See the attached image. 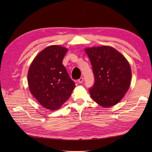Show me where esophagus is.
Here are the masks:
<instances>
[{"mask_svg":"<svg viewBox=\"0 0 152 152\" xmlns=\"http://www.w3.org/2000/svg\"><path fill=\"white\" fill-rule=\"evenodd\" d=\"M83 81H84V79H83V77H80L79 80H78V83H82L83 82Z\"/></svg>","mask_w":152,"mask_h":152,"instance_id":"1","label":"esophagus"}]
</instances>
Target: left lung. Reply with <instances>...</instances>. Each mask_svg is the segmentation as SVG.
I'll use <instances>...</instances> for the list:
<instances>
[{
    "instance_id": "left-lung-1",
    "label": "left lung",
    "mask_w": 152,
    "mask_h": 152,
    "mask_svg": "<svg viewBox=\"0 0 152 152\" xmlns=\"http://www.w3.org/2000/svg\"><path fill=\"white\" fill-rule=\"evenodd\" d=\"M94 76L89 88L91 98L103 107L118 103L130 86L132 71L126 59L113 48L103 46L85 49Z\"/></svg>"
}]
</instances>
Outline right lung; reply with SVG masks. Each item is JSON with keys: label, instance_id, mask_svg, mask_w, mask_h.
<instances>
[{"label": "right lung", "instance_id": "1", "mask_svg": "<svg viewBox=\"0 0 152 152\" xmlns=\"http://www.w3.org/2000/svg\"><path fill=\"white\" fill-rule=\"evenodd\" d=\"M67 52V49L61 46H48L36 56L28 71L31 94L49 110L59 109L75 88V82L62 63Z\"/></svg>", "mask_w": 152, "mask_h": 152}]
</instances>
